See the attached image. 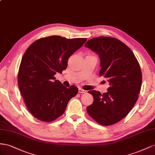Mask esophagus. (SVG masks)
I'll use <instances>...</instances> for the list:
<instances>
[{
    "label": "esophagus",
    "mask_w": 155,
    "mask_h": 155,
    "mask_svg": "<svg viewBox=\"0 0 155 155\" xmlns=\"http://www.w3.org/2000/svg\"><path fill=\"white\" fill-rule=\"evenodd\" d=\"M78 92L81 93V94H85V93H86V91L82 89V88H78Z\"/></svg>",
    "instance_id": "esophagus-1"
}]
</instances>
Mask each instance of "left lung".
Returning <instances> with one entry per match:
<instances>
[{"label":"left lung","mask_w":155,"mask_h":155,"mask_svg":"<svg viewBox=\"0 0 155 155\" xmlns=\"http://www.w3.org/2000/svg\"><path fill=\"white\" fill-rule=\"evenodd\" d=\"M84 46L99 54V75L110 85L103 94L88 91L94 100L87 112L100 125H114L127 116L138 100L142 82L140 64L129 47L116 38H92Z\"/></svg>","instance_id":"left-lung-1"}]
</instances>
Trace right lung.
<instances>
[{
    "label": "right lung",
    "mask_w": 155,
    "mask_h": 155,
    "mask_svg": "<svg viewBox=\"0 0 155 155\" xmlns=\"http://www.w3.org/2000/svg\"><path fill=\"white\" fill-rule=\"evenodd\" d=\"M86 41L52 36L35 41L25 51L19 69L18 86L29 112L39 120H55L78 94L77 87L67 88L55 80L54 75L66 69L69 57Z\"/></svg>",
    "instance_id": "right-lung-1"
}]
</instances>
